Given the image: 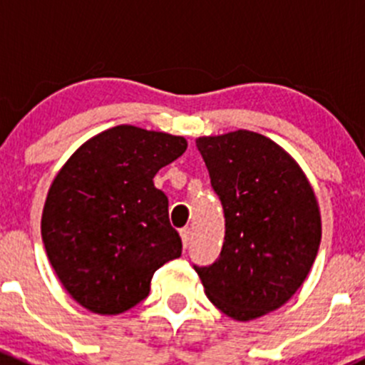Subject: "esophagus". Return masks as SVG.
I'll list each match as a JSON object with an SVG mask.
<instances>
[{
	"label": "esophagus",
	"instance_id": "1",
	"mask_svg": "<svg viewBox=\"0 0 365 365\" xmlns=\"http://www.w3.org/2000/svg\"><path fill=\"white\" fill-rule=\"evenodd\" d=\"M190 235H192V231H190V227H182V230H180V237H182L183 249L189 247V244H190Z\"/></svg>",
	"mask_w": 365,
	"mask_h": 365
}]
</instances>
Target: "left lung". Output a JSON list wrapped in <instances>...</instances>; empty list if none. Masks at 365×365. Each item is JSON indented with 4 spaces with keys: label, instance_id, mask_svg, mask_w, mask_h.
<instances>
[{
    "label": "left lung",
    "instance_id": "1",
    "mask_svg": "<svg viewBox=\"0 0 365 365\" xmlns=\"http://www.w3.org/2000/svg\"><path fill=\"white\" fill-rule=\"evenodd\" d=\"M226 235L220 256L196 267L206 297L238 322L289 300L322 242L318 201L304 171L279 145L251 130L196 139Z\"/></svg>",
    "mask_w": 365,
    "mask_h": 365
}]
</instances>
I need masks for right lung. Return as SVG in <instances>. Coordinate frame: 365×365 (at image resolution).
<instances>
[{
	"label": "right lung",
	"instance_id": "obj_1",
	"mask_svg": "<svg viewBox=\"0 0 365 365\" xmlns=\"http://www.w3.org/2000/svg\"><path fill=\"white\" fill-rule=\"evenodd\" d=\"M185 150L180 135L118 125L84 143L56 175L42 240L61 284L88 311H128L148 297L155 270L182 256L153 176Z\"/></svg>",
	"mask_w": 365,
	"mask_h": 365
}]
</instances>
